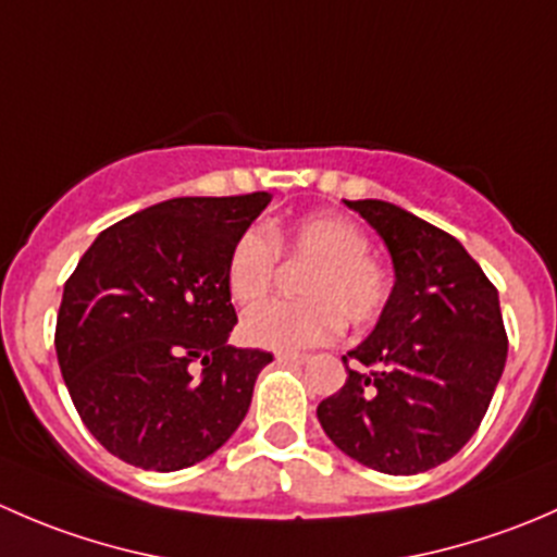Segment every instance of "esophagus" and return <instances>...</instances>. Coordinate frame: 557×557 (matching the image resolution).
<instances>
[{
    "mask_svg": "<svg viewBox=\"0 0 557 557\" xmlns=\"http://www.w3.org/2000/svg\"><path fill=\"white\" fill-rule=\"evenodd\" d=\"M307 358L305 352H277V363H305Z\"/></svg>",
    "mask_w": 557,
    "mask_h": 557,
    "instance_id": "esophagus-1",
    "label": "esophagus"
}]
</instances>
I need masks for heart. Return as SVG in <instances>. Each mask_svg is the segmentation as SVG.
Wrapping results in <instances>:
<instances>
[{
  "mask_svg": "<svg viewBox=\"0 0 557 557\" xmlns=\"http://www.w3.org/2000/svg\"><path fill=\"white\" fill-rule=\"evenodd\" d=\"M369 234L334 212L301 218L290 226L247 228L226 258V288L234 305L256 307L272 290L277 258L307 263L296 280L301 299L272 301L247 312L243 336L250 345L294 352L331 342L342 331L367 329L383 318L393 294L391 272L369 256Z\"/></svg>",
  "mask_w": 557,
  "mask_h": 557,
  "instance_id": "1",
  "label": "heart"
}]
</instances>
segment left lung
Masks as SVG:
<instances>
[{
  "instance_id": "8db88e82",
  "label": "left lung",
  "mask_w": 557,
  "mask_h": 557,
  "mask_svg": "<svg viewBox=\"0 0 557 557\" xmlns=\"http://www.w3.org/2000/svg\"><path fill=\"white\" fill-rule=\"evenodd\" d=\"M391 250L396 285L372 336L318 404L325 436L383 474H420L474 436L507 363L498 290L458 239L380 199L345 201ZM357 369H349V361Z\"/></svg>"
}]
</instances>
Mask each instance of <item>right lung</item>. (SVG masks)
I'll list each match as a JSON object with an SVG mask.
<instances>
[{"mask_svg":"<svg viewBox=\"0 0 557 557\" xmlns=\"http://www.w3.org/2000/svg\"><path fill=\"white\" fill-rule=\"evenodd\" d=\"M272 194L185 196L104 228L64 283L55 356L107 453L148 471L199 463L250 409L272 352L232 347L226 258Z\"/></svg>","mask_w":557,"mask_h":557,"instance_id":"right-lung-1","label":"right lung"}]
</instances>
